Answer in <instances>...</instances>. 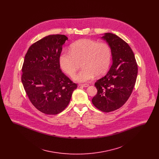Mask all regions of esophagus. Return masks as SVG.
I'll use <instances>...</instances> for the list:
<instances>
[{"mask_svg": "<svg viewBox=\"0 0 159 159\" xmlns=\"http://www.w3.org/2000/svg\"><path fill=\"white\" fill-rule=\"evenodd\" d=\"M80 86H83L84 88H87L89 86V84H80Z\"/></svg>", "mask_w": 159, "mask_h": 159, "instance_id": "1", "label": "esophagus"}]
</instances>
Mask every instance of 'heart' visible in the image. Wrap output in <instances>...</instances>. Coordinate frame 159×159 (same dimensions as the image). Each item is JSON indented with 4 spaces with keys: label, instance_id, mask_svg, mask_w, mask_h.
Returning a JSON list of instances; mask_svg holds the SVG:
<instances>
[{
    "label": "heart",
    "instance_id": "heart-1",
    "mask_svg": "<svg viewBox=\"0 0 159 159\" xmlns=\"http://www.w3.org/2000/svg\"><path fill=\"white\" fill-rule=\"evenodd\" d=\"M111 57V49L107 43L84 39L72 43L70 52L63 51L61 53L59 62L61 68L70 76L75 74L81 63L82 68L73 79L78 82H86L95 75L102 76L106 73Z\"/></svg>",
    "mask_w": 159,
    "mask_h": 159
}]
</instances>
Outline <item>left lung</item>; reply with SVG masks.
<instances>
[{
    "instance_id": "left-lung-1",
    "label": "left lung",
    "mask_w": 159,
    "mask_h": 159,
    "mask_svg": "<svg viewBox=\"0 0 159 159\" xmlns=\"http://www.w3.org/2000/svg\"><path fill=\"white\" fill-rule=\"evenodd\" d=\"M102 38L110 47L113 64L106 76L95 83L97 93L92 102L99 110L108 113L128 101L136 82L138 65L132 49L122 39L110 33Z\"/></svg>"
}]
</instances>
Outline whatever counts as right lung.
Listing matches in <instances>:
<instances>
[{
  "label": "right lung",
  "mask_w": 159,
  "mask_h": 159,
  "mask_svg": "<svg viewBox=\"0 0 159 159\" xmlns=\"http://www.w3.org/2000/svg\"><path fill=\"white\" fill-rule=\"evenodd\" d=\"M63 34L46 36L33 43L25 54L21 82L32 104L42 113L55 115L68 105L77 85L60 69Z\"/></svg>",
  "instance_id": "1"
}]
</instances>
